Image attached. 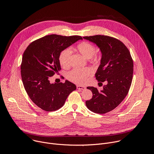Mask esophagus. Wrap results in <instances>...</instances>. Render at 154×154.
Segmentation results:
<instances>
[{
	"mask_svg": "<svg viewBox=\"0 0 154 154\" xmlns=\"http://www.w3.org/2000/svg\"><path fill=\"white\" fill-rule=\"evenodd\" d=\"M77 88L79 90H84L86 89V87L83 86H80V85H77Z\"/></svg>",
	"mask_w": 154,
	"mask_h": 154,
	"instance_id": "esophagus-1",
	"label": "esophagus"
}]
</instances>
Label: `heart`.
Returning a JSON list of instances; mask_svg holds the SVG:
<instances>
[{"mask_svg":"<svg viewBox=\"0 0 154 154\" xmlns=\"http://www.w3.org/2000/svg\"><path fill=\"white\" fill-rule=\"evenodd\" d=\"M78 51L86 58H91L94 62L97 61V58L93 56L96 52V48L92 44L88 42H82L77 46ZM71 51L69 48L63 50L59 55V63L63 68H67L70 64V60L71 57ZM92 74V70L90 68L83 69H74L67 73V78L78 84L84 83L87 78Z\"/></svg>","mask_w":154,"mask_h":154,"instance_id":"obj_1","label":"heart"}]
</instances>
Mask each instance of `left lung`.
I'll return each mask as SVG.
<instances>
[{
  "label": "left lung",
  "mask_w": 154,
  "mask_h": 154,
  "mask_svg": "<svg viewBox=\"0 0 154 154\" xmlns=\"http://www.w3.org/2000/svg\"><path fill=\"white\" fill-rule=\"evenodd\" d=\"M83 38L100 49L102 57L95 76L99 83H107L100 91L93 86L87 87L93 97L85 103L91 112L104 114L118 106L127 96L133 79V60L128 49L118 39L105 35Z\"/></svg>",
  "instance_id": "8db88e82"
}]
</instances>
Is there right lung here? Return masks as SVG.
<instances>
[{
    "mask_svg": "<svg viewBox=\"0 0 154 154\" xmlns=\"http://www.w3.org/2000/svg\"><path fill=\"white\" fill-rule=\"evenodd\" d=\"M79 39L80 36L47 35L33 41L24 52L20 65L22 80L30 99L46 112L62 107L76 86L68 80L51 83L49 79L61 70V52Z\"/></svg>",
    "mask_w": 154,
    "mask_h": 154,
    "instance_id": "1",
    "label": "right lung"
}]
</instances>
